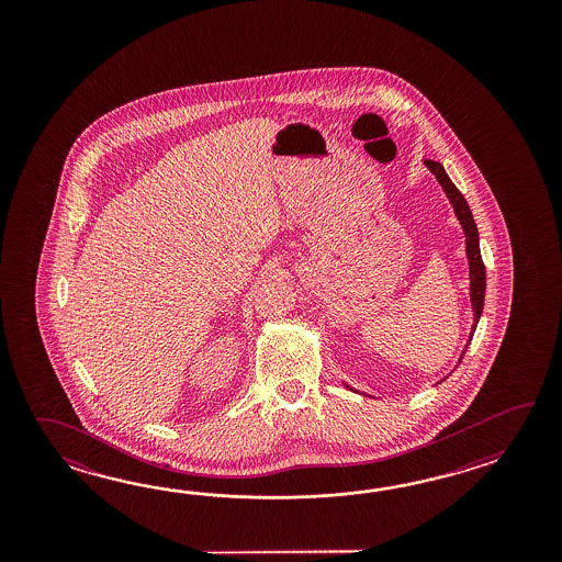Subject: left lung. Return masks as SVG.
I'll return each instance as SVG.
<instances>
[{"label":"left lung","instance_id":"8db88e82","mask_svg":"<svg viewBox=\"0 0 562 562\" xmlns=\"http://www.w3.org/2000/svg\"><path fill=\"white\" fill-rule=\"evenodd\" d=\"M424 165L430 168L431 175L436 177V180L442 184L446 196L450 199V204L454 206L456 218L460 221L462 231H464V237H467V257H468V269H470V303H472V331L468 337L467 346L462 349V356L458 359V363L464 358L468 346L472 341V335L476 331L477 322H480V315L484 310V295H486V267L482 263V255H480V237H477L476 223H474V216L472 211L468 206L464 194L456 189L454 182L450 180V177L446 175L442 165L436 162V160H424ZM347 390L351 392H358L353 387H349L346 383ZM359 394V392H358Z\"/></svg>","mask_w":562,"mask_h":562}]
</instances>
